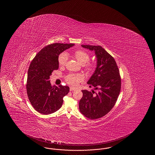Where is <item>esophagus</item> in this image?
<instances>
[{
	"instance_id": "1",
	"label": "esophagus",
	"mask_w": 155,
	"mask_h": 155,
	"mask_svg": "<svg viewBox=\"0 0 155 155\" xmlns=\"http://www.w3.org/2000/svg\"><path fill=\"white\" fill-rule=\"evenodd\" d=\"M70 91H73L76 90V89H74L73 87H70Z\"/></svg>"
}]
</instances>
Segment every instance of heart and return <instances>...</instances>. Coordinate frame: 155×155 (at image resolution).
Here are the masks:
<instances>
[{
  "mask_svg": "<svg viewBox=\"0 0 155 155\" xmlns=\"http://www.w3.org/2000/svg\"><path fill=\"white\" fill-rule=\"evenodd\" d=\"M74 56L79 63L82 64L84 70L87 73L94 72L95 69V64L89 61L90 56L89 53L85 51L78 50L74 53ZM68 60V55L66 53H61L58 57V63L60 66H64L66 65ZM66 82L70 85L76 87L80 82H82L84 80L83 76L81 74H69L65 77Z\"/></svg>",
  "mask_w": 155,
  "mask_h": 155,
  "instance_id": "1",
  "label": "heart"
}]
</instances>
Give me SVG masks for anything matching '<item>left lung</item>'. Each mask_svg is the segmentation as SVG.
<instances>
[{
  "label": "left lung",
  "instance_id": "left-lung-1",
  "mask_svg": "<svg viewBox=\"0 0 155 155\" xmlns=\"http://www.w3.org/2000/svg\"><path fill=\"white\" fill-rule=\"evenodd\" d=\"M81 46L95 52L97 67L87 84L90 87L94 86L97 91L82 90L79 110L88 119H99L110 112L115 105L121 90V76L114 58L102 46Z\"/></svg>",
  "mask_w": 155,
  "mask_h": 155
}]
</instances>
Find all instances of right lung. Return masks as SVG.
I'll return each mask as SVG.
<instances>
[{
    "instance_id": "1",
    "label": "right lung",
    "mask_w": 155,
    "mask_h": 155,
    "mask_svg": "<svg viewBox=\"0 0 155 155\" xmlns=\"http://www.w3.org/2000/svg\"><path fill=\"white\" fill-rule=\"evenodd\" d=\"M74 44L54 43L45 46L34 57L28 71L26 92L34 109L43 115L55 112L61 107L63 97L69 91L68 86H51L50 76L59 68L60 53Z\"/></svg>"
}]
</instances>
